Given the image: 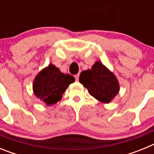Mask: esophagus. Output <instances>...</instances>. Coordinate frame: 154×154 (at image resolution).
Returning <instances> with one entry per match:
<instances>
[{"label": "esophagus", "mask_w": 154, "mask_h": 154, "mask_svg": "<svg viewBox=\"0 0 154 154\" xmlns=\"http://www.w3.org/2000/svg\"><path fill=\"white\" fill-rule=\"evenodd\" d=\"M75 79L77 80V81H78V80H79V74L75 75Z\"/></svg>", "instance_id": "1"}]
</instances>
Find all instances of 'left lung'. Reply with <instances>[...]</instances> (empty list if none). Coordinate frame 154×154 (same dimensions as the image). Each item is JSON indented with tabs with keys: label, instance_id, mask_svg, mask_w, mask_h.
<instances>
[{
	"label": "left lung",
	"instance_id": "obj_1",
	"mask_svg": "<svg viewBox=\"0 0 154 154\" xmlns=\"http://www.w3.org/2000/svg\"><path fill=\"white\" fill-rule=\"evenodd\" d=\"M79 82L91 96L103 103H109L119 91L115 75L99 61L95 62L91 69L82 72Z\"/></svg>",
	"mask_w": 154,
	"mask_h": 154
}]
</instances>
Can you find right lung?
<instances>
[{"instance_id":"obj_1","label":"right lung","mask_w":154,"mask_h":154,"mask_svg":"<svg viewBox=\"0 0 154 154\" xmlns=\"http://www.w3.org/2000/svg\"><path fill=\"white\" fill-rule=\"evenodd\" d=\"M75 82L69 74L62 73L55 65L50 64L36 75L33 82L34 94L47 106L58 103L69 85Z\"/></svg>"}]
</instances>
